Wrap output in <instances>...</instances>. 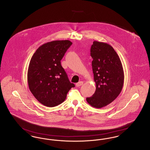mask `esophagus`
I'll return each mask as SVG.
<instances>
[{
  "instance_id": "esophagus-1",
  "label": "esophagus",
  "mask_w": 150,
  "mask_h": 150,
  "mask_svg": "<svg viewBox=\"0 0 150 150\" xmlns=\"http://www.w3.org/2000/svg\"><path fill=\"white\" fill-rule=\"evenodd\" d=\"M83 84V81H80L78 82V83H77L76 84V87H80V86H82Z\"/></svg>"
}]
</instances>
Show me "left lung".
Instances as JSON below:
<instances>
[{"instance_id": "8db88e82", "label": "left lung", "mask_w": 150, "mask_h": 150, "mask_svg": "<svg viewBox=\"0 0 150 150\" xmlns=\"http://www.w3.org/2000/svg\"><path fill=\"white\" fill-rule=\"evenodd\" d=\"M91 55L96 88L92 96L86 100L92 106L101 108L113 101L121 93L124 82L123 67L115 49L107 43L93 41Z\"/></svg>"}]
</instances>
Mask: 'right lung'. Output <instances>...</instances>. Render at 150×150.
<instances>
[{
	"instance_id": "right-lung-1",
	"label": "right lung",
	"mask_w": 150,
	"mask_h": 150,
	"mask_svg": "<svg viewBox=\"0 0 150 150\" xmlns=\"http://www.w3.org/2000/svg\"><path fill=\"white\" fill-rule=\"evenodd\" d=\"M69 40H57L40 46L29 64V88L42 104L54 107L62 103L75 85L70 83L61 61L72 45Z\"/></svg>"
}]
</instances>
